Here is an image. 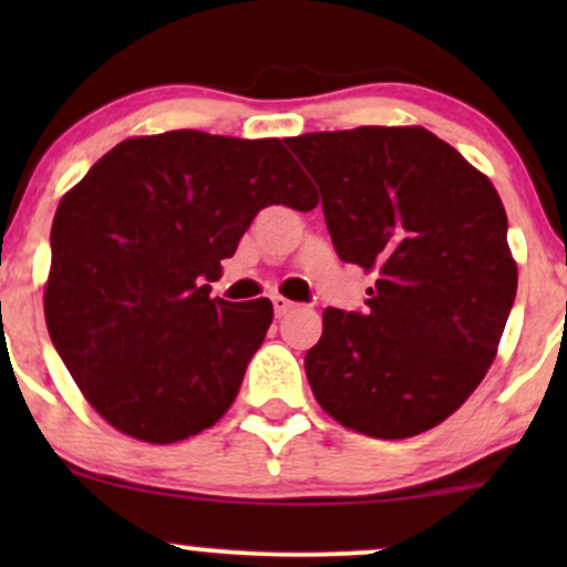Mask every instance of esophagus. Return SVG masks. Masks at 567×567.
I'll list each match as a JSON object with an SVG mask.
<instances>
[{
	"label": "esophagus",
	"mask_w": 567,
	"mask_h": 567,
	"mask_svg": "<svg viewBox=\"0 0 567 567\" xmlns=\"http://www.w3.org/2000/svg\"><path fill=\"white\" fill-rule=\"evenodd\" d=\"M271 303H275V315L277 317L288 315V311L292 309V301H288V298H285V296H271Z\"/></svg>",
	"instance_id": "esophagus-1"
}]
</instances>
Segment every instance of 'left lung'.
<instances>
[{"label": "left lung", "mask_w": 567, "mask_h": 567, "mask_svg": "<svg viewBox=\"0 0 567 567\" xmlns=\"http://www.w3.org/2000/svg\"><path fill=\"white\" fill-rule=\"evenodd\" d=\"M317 181L338 258L375 271L365 311L324 309L306 379L341 426L405 440L442 424L487 368L517 296L506 210L424 127L285 141Z\"/></svg>", "instance_id": "left-lung-1"}]
</instances>
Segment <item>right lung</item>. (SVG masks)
Returning <instances> with one entry per match:
<instances>
[{
  "label": "right lung",
  "instance_id": "add662e5",
  "mask_svg": "<svg viewBox=\"0 0 567 567\" xmlns=\"http://www.w3.org/2000/svg\"><path fill=\"white\" fill-rule=\"evenodd\" d=\"M315 210L282 141L171 130L116 143L55 210L44 320L71 379L130 437L167 445L231 408L269 298H210L252 218Z\"/></svg>",
  "mask_w": 567,
  "mask_h": 567
}]
</instances>
